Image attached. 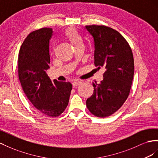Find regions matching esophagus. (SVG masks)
Masks as SVG:
<instances>
[{
  "instance_id": "esophagus-1",
  "label": "esophagus",
  "mask_w": 158,
  "mask_h": 158,
  "mask_svg": "<svg viewBox=\"0 0 158 158\" xmlns=\"http://www.w3.org/2000/svg\"><path fill=\"white\" fill-rule=\"evenodd\" d=\"M81 83V81H74V82H73V86H74V87H76V86H78V85H79Z\"/></svg>"
}]
</instances>
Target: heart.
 Masks as SVG:
<instances>
[{
	"mask_svg": "<svg viewBox=\"0 0 158 158\" xmlns=\"http://www.w3.org/2000/svg\"><path fill=\"white\" fill-rule=\"evenodd\" d=\"M64 37L69 41L73 47L79 43H82V39L80 35L75 28L71 27L64 31Z\"/></svg>",
	"mask_w": 158,
	"mask_h": 158,
	"instance_id": "b5f03b06",
	"label": "heart"
}]
</instances>
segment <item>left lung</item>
I'll use <instances>...</instances> for the list:
<instances>
[{"label":"left lung","instance_id":"1","mask_svg":"<svg viewBox=\"0 0 158 158\" xmlns=\"http://www.w3.org/2000/svg\"><path fill=\"white\" fill-rule=\"evenodd\" d=\"M94 39V63L106 68L103 79L93 83L94 91L87 99L95 116L106 118L118 111L128 98L134 75V60L127 40L118 31L103 25H87Z\"/></svg>","mask_w":158,"mask_h":158}]
</instances>
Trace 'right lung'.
Segmentation results:
<instances>
[{
    "mask_svg": "<svg viewBox=\"0 0 158 158\" xmlns=\"http://www.w3.org/2000/svg\"><path fill=\"white\" fill-rule=\"evenodd\" d=\"M51 28L31 33L24 40L19 53V78L27 98L44 115L59 116L69 101L72 85L52 81L47 74L49 69Z\"/></svg>",
    "mask_w": 158,
    "mask_h": 158,
    "instance_id": "1",
    "label": "right lung"
}]
</instances>
